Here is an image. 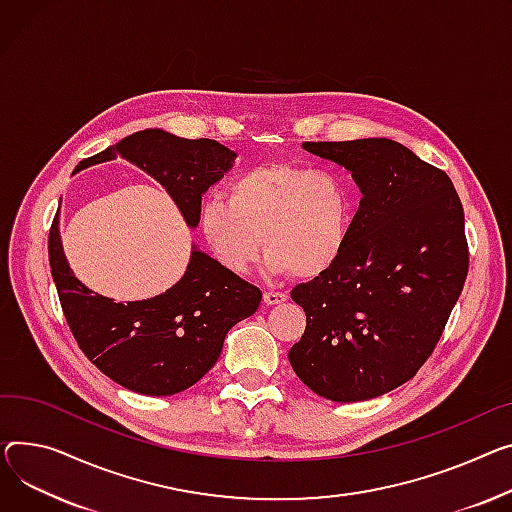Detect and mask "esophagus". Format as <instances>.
Listing matches in <instances>:
<instances>
[{"label":"esophagus","instance_id":"1","mask_svg":"<svg viewBox=\"0 0 512 512\" xmlns=\"http://www.w3.org/2000/svg\"><path fill=\"white\" fill-rule=\"evenodd\" d=\"M286 300H288V294H284V292H265V294H263V302H265L267 306L282 304V302H286Z\"/></svg>","mask_w":512,"mask_h":512}]
</instances>
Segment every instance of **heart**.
<instances>
[{"label":"heart","instance_id":"b5f03b06","mask_svg":"<svg viewBox=\"0 0 512 512\" xmlns=\"http://www.w3.org/2000/svg\"><path fill=\"white\" fill-rule=\"evenodd\" d=\"M354 212V191L339 173L265 164L238 175L228 201L203 199L199 232L234 276L249 274L265 243L269 274L317 278L342 259Z\"/></svg>","mask_w":512,"mask_h":512}]
</instances>
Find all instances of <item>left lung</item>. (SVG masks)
I'll use <instances>...</instances> for the list:
<instances>
[{
	"mask_svg": "<svg viewBox=\"0 0 512 512\" xmlns=\"http://www.w3.org/2000/svg\"><path fill=\"white\" fill-rule=\"evenodd\" d=\"M302 148L350 170L362 199L342 259L292 290L306 329L288 360L313 393L366 401L410 381L440 339L467 278L463 208L447 173L399 142Z\"/></svg>",
	"mask_w": 512,
	"mask_h": 512,
	"instance_id": "left-lung-1",
	"label": "left lung"
}]
</instances>
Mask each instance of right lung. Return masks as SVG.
Segmentation results:
<instances>
[{
    "instance_id": "1",
    "label": "right lung",
    "mask_w": 512,
    "mask_h": 512,
    "mask_svg": "<svg viewBox=\"0 0 512 512\" xmlns=\"http://www.w3.org/2000/svg\"><path fill=\"white\" fill-rule=\"evenodd\" d=\"M117 154L166 189L189 228L199 224L201 195L236 158L216 140L144 129L82 160L76 173ZM49 263L63 315L86 358L117 385L142 395H175L195 385L220 358L226 333L261 302L257 286L230 274L197 245L183 278L158 296L123 304L92 292L65 259L59 212L49 232Z\"/></svg>"
}]
</instances>
